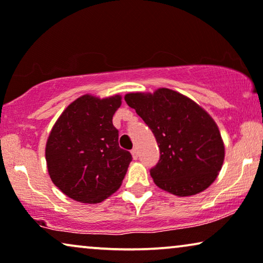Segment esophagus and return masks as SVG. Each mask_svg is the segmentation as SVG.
Instances as JSON below:
<instances>
[{
	"label": "esophagus",
	"instance_id": "34e87169",
	"mask_svg": "<svg viewBox=\"0 0 263 263\" xmlns=\"http://www.w3.org/2000/svg\"><path fill=\"white\" fill-rule=\"evenodd\" d=\"M131 154H132V156H134V159H137L138 158V149L137 148L132 149Z\"/></svg>",
	"mask_w": 263,
	"mask_h": 263
}]
</instances>
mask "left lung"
Wrapping results in <instances>:
<instances>
[{
	"mask_svg": "<svg viewBox=\"0 0 263 263\" xmlns=\"http://www.w3.org/2000/svg\"><path fill=\"white\" fill-rule=\"evenodd\" d=\"M134 108L158 142L160 159L151 168L159 188L178 197L200 193L217 177L224 147L217 125L192 99L168 88L128 93Z\"/></svg>",
	"mask_w": 263,
	"mask_h": 263,
	"instance_id": "1",
	"label": "left lung"
}]
</instances>
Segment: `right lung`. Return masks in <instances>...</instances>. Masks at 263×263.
<instances>
[{
    "label": "right lung",
    "instance_id": "1",
    "mask_svg": "<svg viewBox=\"0 0 263 263\" xmlns=\"http://www.w3.org/2000/svg\"><path fill=\"white\" fill-rule=\"evenodd\" d=\"M120 96H82L63 111L46 145L52 182L80 202H101L121 185L131 153L119 147L112 115Z\"/></svg>",
    "mask_w": 263,
    "mask_h": 263
}]
</instances>
